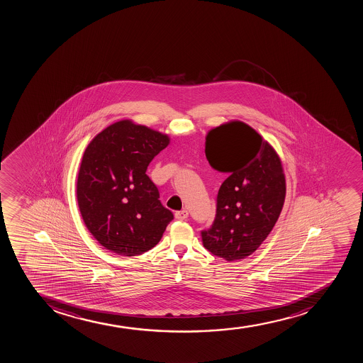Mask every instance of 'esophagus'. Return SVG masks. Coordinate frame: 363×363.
<instances>
[{
  "instance_id": "1",
  "label": "esophagus",
  "mask_w": 363,
  "mask_h": 363,
  "mask_svg": "<svg viewBox=\"0 0 363 363\" xmlns=\"http://www.w3.org/2000/svg\"><path fill=\"white\" fill-rule=\"evenodd\" d=\"M188 211L187 210H182V211H177L175 213V218L179 219V220H184V219L188 218Z\"/></svg>"
}]
</instances>
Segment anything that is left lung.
<instances>
[{"instance_id": "obj_1", "label": "left lung", "mask_w": 363, "mask_h": 363, "mask_svg": "<svg viewBox=\"0 0 363 363\" xmlns=\"http://www.w3.org/2000/svg\"><path fill=\"white\" fill-rule=\"evenodd\" d=\"M211 167L229 174L217 195L215 222L201 231L203 247L226 262L250 257L265 241L284 205L285 175L276 150L245 122L211 129Z\"/></svg>"}]
</instances>
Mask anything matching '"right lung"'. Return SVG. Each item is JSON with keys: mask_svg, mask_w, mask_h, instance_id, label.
<instances>
[{"mask_svg": "<svg viewBox=\"0 0 363 363\" xmlns=\"http://www.w3.org/2000/svg\"><path fill=\"white\" fill-rule=\"evenodd\" d=\"M169 143L167 134L122 120L87 145L77 200L86 228L106 250L140 255L156 246L174 218L146 175L148 164Z\"/></svg>", "mask_w": 363, "mask_h": 363, "instance_id": "1", "label": "right lung"}]
</instances>
